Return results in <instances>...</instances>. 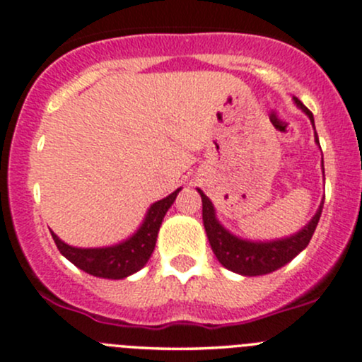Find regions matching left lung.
I'll return each instance as SVG.
<instances>
[{"label":"left lung","mask_w":362,"mask_h":362,"mask_svg":"<svg viewBox=\"0 0 362 362\" xmlns=\"http://www.w3.org/2000/svg\"><path fill=\"white\" fill-rule=\"evenodd\" d=\"M293 103L297 105V108L303 110L304 113L308 115L313 127H315V118H313L311 111L305 108L297 98H293ZM315 141L316 144H320L316 130ZM321 166H323V160H321ZM197 192L201 194L202 199V223H204L206 235H208L209 245H211L214 256H216V259L220 261L226 269H230V272L233 273H239V275L244 276L268 275V273L275 272V269L281 268V266L291 263L297 254L303 252L304 249L308 247L309 240H311L313 233H315L316 230L317 221H320L321 211H323V201H321L320 208H317L315 216L311 218V221L291 237L264 242L247 240L240 239V237L228 232V230L218 221L216 211H214V206L213 202L209 201V197L206 196L201 189H197Z\"/></svg>","instance_id":"left-lung-1"}]
</instances>
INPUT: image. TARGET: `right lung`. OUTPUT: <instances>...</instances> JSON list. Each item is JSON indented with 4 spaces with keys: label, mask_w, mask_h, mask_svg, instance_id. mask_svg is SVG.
Here are the masks:
<instances>
[{
    "label": "right lung",
    "mask_w": 362,
    "mask_h": 362,
    "mask_svg": "<svg viewBox=\"0 0 362 362\" xmlns=\"http://www.w3.org/2000/svg\"><path fill=\"white\" fill-rule=\"evenodd\" d=\"M180 190L182 187L175 190L170 196L163 197L161 201L151 204V208L146 213L144 220H142L141 226L136 230V233H132L129 239L118 242L115 245L87 249L74 247V245L65 244L54 232H51V235H53L58 251L70 263L81 268L82 272L99 278L122 280V278L137 273L149 261L151 254L154 251V245H156L158 232H160L163 218H165L166 211L173 204L175 197H177Z\"/></svg>",
    "instance_id": "add662e5"
}]
</instances>
